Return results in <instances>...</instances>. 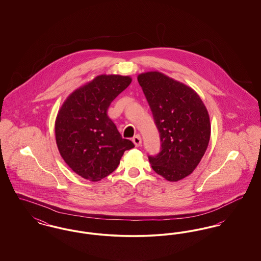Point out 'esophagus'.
Wrapping results in <instances>:
<instances>
[{"instance_id": "34e87169", "label": "esophagus", "mask_w": 261, "mask_h": 261, "mask_svg": "<svg viewBox=\"0 0 261 261\" xmlns=\"http://www.w3.org/2000/svg\"><path fill=\"white\" fill-rule=\"evenodd\" d=\"M132 141H133V143L135 144V146H136V147L141 146V144H142V139H141V136H140V135H135V136L133 137Z\"/></svg>"}]
</instances>
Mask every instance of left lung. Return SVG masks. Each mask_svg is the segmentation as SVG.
Here are the masks:
<instances>
[{
  "label": "left lung",
  "instance_id": "1",
  "mask_svg": "<svg viewBox=\"0 0 261 261\" xmlns=\"http://www.w3.org/2000/svg\"><path fill=\"white\" fill-rule=\"evenodd\" d=\"M160 132L162 149L149 155L151 168L167 181L192 173L207 149L211 121L199 95L159 71L138 75Z\"/></svg>",
  "mask_w": 261,
  "mask_h": 261
}]
</instances>
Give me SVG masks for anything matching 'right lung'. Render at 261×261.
<instances>
[{"label": "right lung", "mask_w": 261, "mask_h": 261, "mask_svg": "<svg viewBox=\"0 0 261 261\" xmlns=\"http://www.w3.org/2000/svg\"><path fill=\"white\" fill-rule=\"evenodd\" d=\"M131 81L130 76L99 75L71 93L58 113L55 132L59 151L84 179L96 182L109 176L125 150L135 147L122 138L107 113Z\"/></svg>", "instance_id": "add662e5"}]
</instances>
